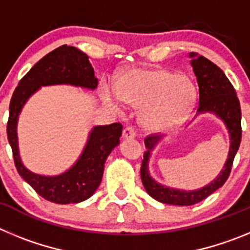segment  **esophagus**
Instances as JSON below:
<instances>
[{
    "label": "esophagus",
    "instance_id": "esophagus-1",
    "mask_svg": "<svg viewBox=\"0 0 250 250\" xmlns=\"http://www.w3.org/2000/svg\"><path fill=\"white\" fill-rule=\"evenodd\" d=\"M123 136L124 139H134L136 136L135 129H134L132 126H125L124 127Z\"/></svg>",
    "mask_w": 250,
    "mask_h": 250
}]
</instances>
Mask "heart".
Listing matches in <instances>:
<instances>
[{"mask_svg": "<svg viewBox=\"0 0 250 250\" xmlns=\"http://www.w3.org/2000/svg\"><path fill=\"white\" fill-rule=\"evenodd\" d=\"M103 95L118 110L123 101L143 107L141 124L146 129H169L182 123L195 99L191 83L178 72L163 67L134 68L121 75L116 90L104 85Z\"/></svg>", "mask_w": 250, "mask_h": 250, "instance_id": "1", "label": "heart"}]
</instances>
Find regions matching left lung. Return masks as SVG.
Masks as SVG:
<instances>
[{
    "label": "left lung",
    "mask_w": 250,
    "mask_h": 250,
    "mask_svg": "<svg viewBox=\"0 0 250 250\" xmlns=\"http://www.w3.org/2000/svg\"><path fill=\"white\" fill-rule=\"evenodd\" d=\"M193 57L191 66L194 74L196 76L198 86H199V104H198V112H214L224 121L225 126L230 135V149L227 163L223 167L222 171L215 180L207 187L198 189V190L185 191L173 189V188L163 187L158 184L150 176L147 164L151 150L158 144L161 136L149 135L145 138V146L146 151L144 152V160L141 163V182L145 190L150 196L164 204L171 205H193L202 202L205 198L213 194L216 189H219L228 179L233 167L234 156L239 149L240 140H242V111L240 104L238 100L237 92L233 85L225 76L223 70L211 62L210 60L204 56L191 52L189 55Z\"/></svg>",
    "instance_id": "left-lung-1"
}]
</instances>
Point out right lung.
Returning a JSON list of instances; mask_svg holds the SVG:
<instances>
[{"mask_svg": "<svg viewBox=\"0 0 250 250\" xmlns=\"http://www.w3.org/2000/svg\"><path fill=\"white\" fill-rule=\"evenodd\" d=\"M81 86L96 89L98 79L87 55L74 46L62 45L43 56L30 71L22 77L10 103L7 121V138L13 154V160L20 175L34 188L39 195L56 204L80 203L89 199L101 183L105 161L116 145L120 143L123 125L95 126L79 160L71 169L61 175L43 176L26 169L22 164L17 144V120L22 107L41 86L48 85Z\"/></svg>", "mask_w": 250, "mask_h": 250, "instance_id": "right-lung-1", "label": "right lung"}]
</instances>
